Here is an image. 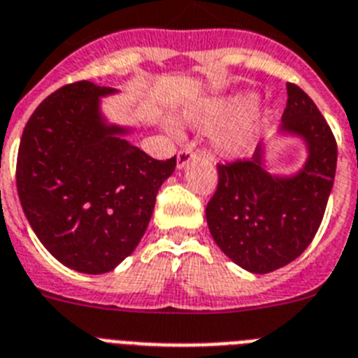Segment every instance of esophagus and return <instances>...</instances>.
<instances>
[{"label": "esophagus", "instance_id": "esophagus-1", "mask_svg": "<svg viewBox=\"0 0 358 358\" xmlns=\"http://www.w3.org/2000/svg\"><path fill=\"white\" fill-rule=\"evenodd\" d=\"M194 156H196V152H194L191 147H182V149L178 151V156H176L178 167H184V165H187L189 162L193 160Z\"/></svg>", "mask_w": 358, "mask_h": 358}]
</instances>
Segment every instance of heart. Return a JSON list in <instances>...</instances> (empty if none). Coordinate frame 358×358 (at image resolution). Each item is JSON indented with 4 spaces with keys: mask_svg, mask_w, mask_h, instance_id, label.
<instances>
[{
    "mask_svg": "<svg viewBox=\"0 0 358 358\" xmlns=\"http://www.w3.org/2000/svg\"><path fill=\"white\" fill-rule=\"evenodd\" d=\"M255 94H236L200 103L187 113V120L198 127L216 129L238 120L242 114L253 109ZM253 142V125L248 122L235 123L220 131L216 143L220 151L231 156L245 155Z\"/></svg>",
    "mask_w": 358,
    "mask_h": 358,
    "instance_id": "heart-1",
    "label": "heart"
}]
</instances>
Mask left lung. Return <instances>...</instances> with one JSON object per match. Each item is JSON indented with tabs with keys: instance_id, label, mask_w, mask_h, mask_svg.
Masks as SVG:
<instances>
[{
	"instance_id": "1",
	"label": "left lung",
	"mask_w": 358,
	"mask_h": 358,
	"mask_svg": "<svg viewBox=\"0 0 358 358\" xmlns=\"http://www.w3.org/2000/svg\"><path fill=\"white\" fill-rule=\"evenodd\" d=\"M284 129L306 138L308 164L293 178L262 169L260 149L251 158L216 164L218 184L206 218L216 245L251 273H271L304 253L326 213L337 169V140L315 101L287 83Z\"/></svg>"
}]
</instances>
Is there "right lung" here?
Returning <instances> with one entry per match:
<instances>
[{
    "label": "right lung",
    "instance_id": "right-lung-1",
    "mask_svg": "<svg viewBox=\"0 0 358 358\" xmlns=\"http://www.w3.org/2000/svg\"><path fill=\"white\" fill-rule=\"evenodd\" d=\"M91 82L63 85L41 101L21 134L16 185L36 236L63 266L100 275L142 240L156 193L176 156L156 160L129 143L125 129L107 127Z\"/></svg>",
    "mask_w": 358,
    "mask_h": 358
}]
</instances>
